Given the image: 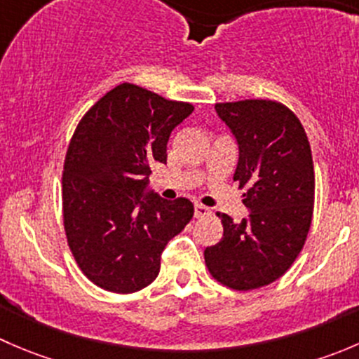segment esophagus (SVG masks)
<instances>
[{
  "label": "esophagus",
  "mask_w": 359,
  "mask_h": 359,
  "mask_svg": "<svg viewBox=\"0 0 359 359\" xmlns=\"http://www.w3.org/2000/svg\"><path fill=\"white\" fill-rule=\"evenodd\" d=\"M210 213V210L206 208V206H203V205H194V217H198V219H200V217H206Z\"/></svg>",
  "instance_id": "obj_1"
}]
</instances>
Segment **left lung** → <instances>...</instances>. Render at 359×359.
Listing matches in <instances>:
<instances>
[{
  "mask_svg": "<svg viewBox=\"0 0 359 359\" xmlns=\"http://www.w3.org/2000/svg\"><path fill=\"white\" fill-rule=\"evenodd\" d=\"M238 144L234 180L245 187L248 217L226 213L224 236L205 248L210 274L234 290L266 287L283 276L306 243L313 220L314 168L299 118L274 100L215 104Z\"/></svg>",
  "mask_w": 359,
  "mask_h": 359,
  "instance_id": "8db88e82",
  "label": "left lung"
}]
</instances>
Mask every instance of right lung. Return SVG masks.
Returning <instances> with one entry per match:
<instances>
[{
	"label": "right lung",
	"mask_w": 359,
	"mask_h": 359,
	"mask_svg": "<svg viewBox=\"0 0 359 359\" xmlns=\"http://www.w3.org/2000/svg\"><path fill=\"white\" fill-rule=\"evenodd\" d=\"M194 107L121 83L79 121L62 177L64 227L79 269L97 287L132 293L153 283L166 243L187 226V198L163 200L151 166Z\"/></svg>",
	"instance_id": "right-lung-1"
}]
</instances>
